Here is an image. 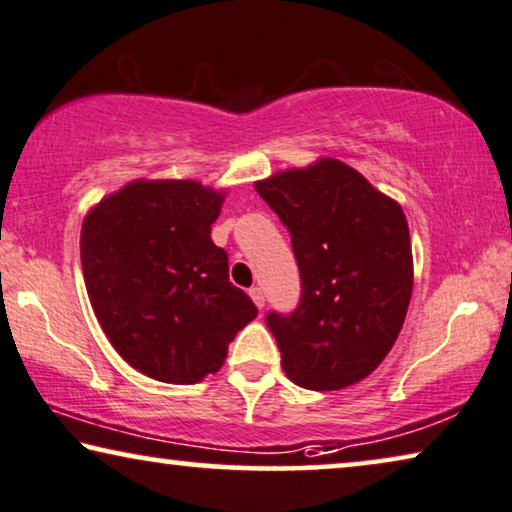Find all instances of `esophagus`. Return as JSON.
<instances>
[{"label":"esophagus","mask_w":512,"mask_h":512,"mask_svg":"<svg viewBox=\"0 0 512 512\" xmlns=\"http://www.w3.org/2000/svg\"><path fill=\"white\" fill-rule=\"evenodd\" d=\"M250 299L255 301V305H257L259 310L264 308V292H262V289H259V287H253V289H250Z\"/></svg>","instance_id":"1"}]
</instances>
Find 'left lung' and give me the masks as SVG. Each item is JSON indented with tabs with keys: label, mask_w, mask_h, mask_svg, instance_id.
Instances as JSON below:
<instances>
[{
	"label": "left lung",
	"mask_w": 512,
	"mask_h": 512,
	"mask_svg": "<svg viewBox=\"0 0 512 512\" xmlns=\"http://www.w3.org/2000/svg\"><path fill=\"white\" fill-rule=\"evenodd\" d=\"M292 234L301 303L269 312L296 386L340 391L372 375L398 340L414 289L409 225L354 167L319 158L255 183Z\"/></svg>",
	"instance_id": "left-lung-1"
}]
</instances>
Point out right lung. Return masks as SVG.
Masks as SVG:
<instances>
[{
    "instance_id": "1",
    "label": "right lung",
    "mask_w": 512,
    "mask_h": 512,
    "mask_svg": "<svg viewBox=\"0 0 512 512\" xmlns=\"http://www.w3.org/2000/svg\"><path fill=\"white\" fill-rule=\"evenodd\" d=\"M225 190L193 179H137L85 216L87 294L112 347L137 372L197 384L223 368L227 347L257 317L211 241Z\"/></svg>"
}]
</instances>
